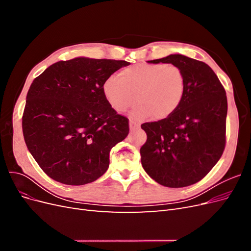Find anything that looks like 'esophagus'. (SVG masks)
Wrapping results in <instances>:
<instances>
[{"instance_id": "34e87169", "label": "esophagus", "mask_w": 251, "mask_h": 251, "mask_svg": "<svg viewBox=\"0 0 251 251\" xmlns=\"http://www.w3.org/2000/svg\"><path fill=\"white\" fill-rule=\"evenodd\" d=\"M139 126H140L139 124L135 123V121H133V120H130V128H131V130H137V128H139Z\"/></svg>"}]
</instances>
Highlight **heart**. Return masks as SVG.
I'll return each mask as SVG.
<instances>
[{"mask_svg": "<svg viewBox=\"0 0 251 251\" xmlns=\"http://www.w3.org/2000/svg\"><path fill=\"white\" fill-rule=\"evenodd\" d=\"M103 94L111 107L126 112L137 101L133 116L143 119L168 117L178 109L185 91L183 70L174 64L140 63L124 68L103 82Z\"/></svg>", "mask_w": 251, "mask_h": 251, "instance_id": "obj_1", "label": "heart"}]
</instances>
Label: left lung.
<instances>
[{
    "mask_svg": "<svg viewBox=\"0 0 251 251\" xmlns=\"http://www.w3.org/2000/svg\"><path fill=\"white\" fill-rule=\"evenodd\" d=\"M149 63L179 66L185 75V91L172 115L141 125L147 133L140 149L141 164L163 186L195 184L214 168L225 149V89L211 68L200 60L171 54Z\"/></svg>",
    "mask_w": 251,
    "mask_h": 251,
    "instance_id": "1",
    "label": "left lung"
}]
</instances>
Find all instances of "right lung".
Listing matches in <instances>:
<instances>
[{"mask_svg":"<svg viewBox=\"0 0 251 251\" xmlns=\"http://www.w3.org/2000/svg\"><path fill=\"white\" fill-rule=\"evenodd\" d=\"M126 60L76 57L51 65L34 78L22 117L34 160L67 185L91 183L107 172L110 151L128 134V119L114 110L103 82Z\"/></svg>","mask_w":251,"mask_h":251,"instance_id":"right-lung-1","label":"right lung"}]
</instances>
